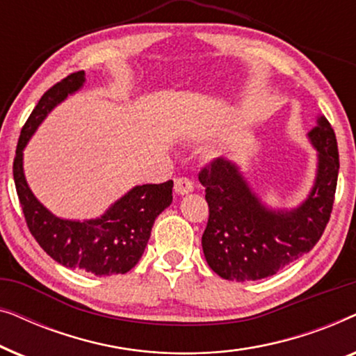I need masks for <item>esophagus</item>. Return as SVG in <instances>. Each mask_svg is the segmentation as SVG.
I'll list each match as a JSON object with an SVG mask.
<instances>
[{"mask_svg":"<svg viewBox=\"0 0 356 356\" xmlns=\"http://www.w3.org/2000/svg\"><path fill=\"white\" fill-rule=\"evenodd\" d=\"M194 189V184L189 178H177L175 179V191L179 196H184V194H189Z\"/></svg>","mask_w":356,"mask_h":356,"instance_id":"34e87169","label":"esophagus"}]
</instances>
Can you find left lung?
<instances>
[{"label": "left lung", "instance_id": "obj_1", "mask_svg": "<svg viewBox=\"0 0 356 356\" xmlns=\"http://www.w3.org/2000/svg\"><path fill=\"white\" fill-rule=\"evenodd\" d=\"M308 139L318 152V167L308 197L296 207L267 206L228 159L218 157L199 173L209 204L202 251L222 279L246 282L274 275L323 236L337 188V139L323 115Z\"/></svg>", "mask_w": 356, "mask_h": 356}]
</instances>
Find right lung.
I'll return each instance as SVG.
<instances>
[{
    "mask_svg": "<svg viewBox=\"0 0 356 356\" xmlns=\"http://www.w3.org/2000/svg\"><path fill=\"white\" fill-rule=\"evenodd\" d=\"M86 72H72L48 89L19 138L13 175L24 217L32 236L51 259L67 269L94 275L126 274L138 264L152 232L154 222L173 201V181L143 184L129 189L97 218L70 220L48 211L29 188L24 175V149L48 113L84 87Z\"/></svg>",
    "mask_w": 356,
    "mask_h": 356,
    "instance_id": "obj_1",
    "label": "right lung"
}]
</instances>
